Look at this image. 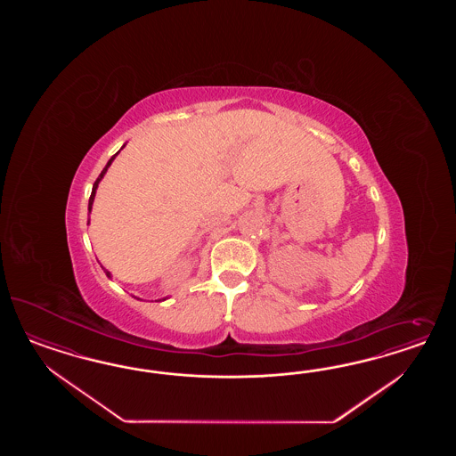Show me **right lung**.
I'll return each mask as SVG.
<instances>
[{
    "mask_svg": "<svg viewBox=\"0 0 456 456\" xmlns=\"http://www.w3.org/2000/svg\"><path fill=\"white\" fill-rule=\"evenodd\" d=\"M124 147H125V145H124ZM124 147H122V149H124ZM122 149H120V151H122ZM120 151H118V152L115 153V155H113V157H111L110 160H109V162H107V166H105V168H103V170H102V174H100V175H98V179L95 180V183H94V189H92V195H90V200H88V214H90V212H92V206H94V200H95V193H97L98 183H100V182H102V179H103V175H105V174H107V170H109V167L111 166V162H113V160H115V157H117V155H118V153H120ZM88 224H90V219H88ZM103 271H105V274H107V277H110V279H111L110 273H109V271H107V269H105V267H103ZM159 301H166V299H159Z\"/></svg>",
    "mask_w": 456,
    "mask_h": 456,
    "instance_id": "add662e5",
    "label": "right lung"
}]
</instances>
